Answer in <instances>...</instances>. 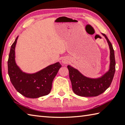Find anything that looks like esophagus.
Here are the masks:
<instances>
[{
	"instance_id": "34e87169",
	"label": "esophagus",
	"mask_w": 125,
	"mask_h": 125,
	"mask_svg": "<svg viewBox=\"0 0 125 125\" xmlns=\"http://www.w3.org/2000/svg\"><path fill=\"white\" fill-rule=\"evenodd\" d=\"M67 62H68L67 60L66 59H65V58L62 60V62L63 63H67Z\"/></svg>"
}]
</instances>
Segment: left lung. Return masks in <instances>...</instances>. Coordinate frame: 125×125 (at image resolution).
I'll use <instances>...</instances> for the list:
<instances>
[{
	"instance_id": "8db88e82",
	"label": "left lung",
	"mask_w": 125,
	"mask_h": 125,
	"mask_svg": "<svg viewBox=\"0 0 125 125\" xmlns=\"http://www.w3.org/2000/svg\"><path fill=\"white\" fill-rule=\"evenodd\" d=\"M102 34L107 40L110 50V65L107 72L100 78H90L84 76L78 70L70 65L67 66L73 91L78 95L86 97L98 96L109 87L113 80L115 71L114 51L108 38L105 34Z\"/></svg>"
}]
</instances>
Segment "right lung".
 Wrapping results in <instances>:
<instances>
[{"label":"right lung","mask_w":125,"mask_h":125,"mask_svg":"<svg viewBox=\"0 0 125 125\" xmlns=\"http://www.w3.org/2000/svg\"><path fill=\"white\" fill-rule=\"evenodd\" d=\"M18 36L11 46L7 62L11 83L19 93L26 98H37L50 93L53 80L62 67L59 62L48 66L35 73L23 72L15 61V47Z\"/></svg>","instance_id":"1"}]
</instances>
